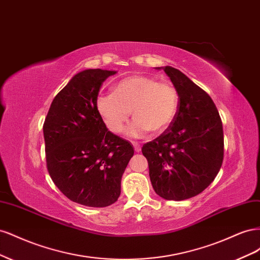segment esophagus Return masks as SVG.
Segmentation results:
<instances>
[{"label": "esophagus", "mask_w": 260, "mask_h": 260, "mask_svg": "<svg viewBox=\"0 0 260 260\" xmlns=\"http://www.w3.org/2000/svg\"><path fill=\"white\" fill-rule=\"evenodd\" d=\"M132 145H133V147H135V151L137 153L141 152V145L138 142H132Z\"/></svg>", "instance_id": "esophagus-1"}]
</instances>
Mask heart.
<instances>
[{"label":"heart","mask_w":260,"mask_h":260,"mask_svg":"<svg viewBox=\"0 0 260 260\" xmlns=\"http://www.w3.org/2000/svg\"><path fill=\"white\" fill-rule=\"evenodd\" d=\"M95 107L109 131L120 133L131 112L135 120L127 133L141 138L148 131L160 133L174 122L179 108V94L168 81L151 76H131L117 82L113 92L100 93Z\"/></svg>","instance_id":"b5f03b06"}]
</instances>
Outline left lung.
I'll use <instances>...</instances> for the list:
<instances>
[{
    "instance_id": "1",
    "label": "left lung",
    "mask_w": 260,
    "mask_h": 260,
    "mask_svg": "<svg viewBox=\"0 0 260 260\" xmlns=\"http://www.w3.org/2000/svg\"><path fill=\"white\" fill-rule=\"evenodd\" d=\"M179 94L178 113L167 130L143 145L154 191L169 201L202 193L223 161L222 121L214 101L180 70L166 66Z\"/></svg>"
}]
</instances>
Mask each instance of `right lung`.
Wrapping results in <instances>:
<instances>
[{"mask_svg": "<svg viewBox=\"0 0 260 260\" xmlns=\"http://www.w3.org/2000/svg\"><path fill=\"white\" fill-rule=\"evenodd\" d=\"M113 70L86 69L54 98L43 124L49 174L75 203L106 207L120 195L121 177L133 156L128 141L109 131L95 101Z\"/></svg>", "mask_w": 260, "mask_h": 260, "instance_id": "add662e5", "label": "right lung"}]
</instances>
